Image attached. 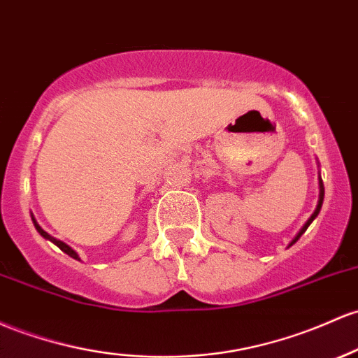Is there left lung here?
Returning a JSON list of instances; mask_svg holds the SVG:
<instances>
[{"label": "left lung", "instance_id": "8db88e82", "mask_svg": "<svg viewBox=\"0 0 358 358\" xmlns=\"http://www.w3.org/2000/svg\"><path fill=\"white\" fill-rule=\"evenodd\" d=\"M323 199H324V187H323V180H321V176H320V200H317V206H316V209H314L313 215H311V217L308 219V221H306L304 226L301 227V231H299V233H297V236L294 238L292 241H290V245H294V243H296L297 239H299V238L302 236V234L306 233V229H308V227H309V224H311V222L314 221V219L317 217V214H320V210H321V206H323Z\"/></svg>", "mask_w": 358, "mask_h": 358}]
</instances>
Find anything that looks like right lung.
Returning a JSON list of instances; mask_svg holds the SVG:
<instances>
[{"instance_id": "obj_1", "label": "right lung", "mask_w": 358, "mask_h": 358, "mask_svg": "<svg viewBox=\"0 0 358 358\" xmlns=\"http://www.w3.org/2000/svg\"><path fill=\"white\" fill-rule=\"evenodd\" d=\"M32 221H34V226H35V229H37V231H38V233H41V236H44L45 239H49V241H52V243H54V245H56V246H59V248H61L62 251H64V253H66V255H69V257H71V258H74V260H80V257H78V253H76V251H74L73 248H71V246H68V245H66V243L59 241V239H56V238H52V236H50V234H49V233H45V231H44V229H42V227H41V226H38V224H37V221H35V219H34V217H32Z\"/></svg>"}]
</instances>
